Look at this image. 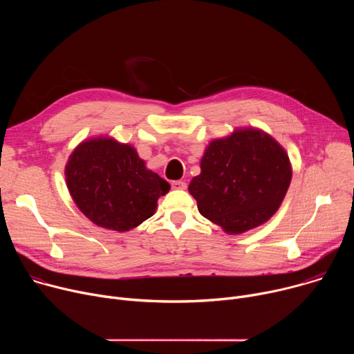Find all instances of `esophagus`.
Wrapping results in <instances>:
<instances>
[{
    "label": "esophagus",
    "mask_w": 354,
    "mask_h": 354,
    "mask_svg": "<svg viewBox=\"0 0 354 354\" xmlns=\"http://www.w3.org/2000/svg\"><path fill=\"white\" fill-rule=\"evenodd\" d=\"M171 186L175 190H183V189H186V182H183V180H174V182H171Z\"/></svg>",
    "instance_id": "obj_1"
}]
</instances>
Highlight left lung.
<instances>
[{
	"label": "left lung",
	"instance_id": "1",
	"mask_svg": "<svg viewBox=\"0 0 354 354\" xmlns=\"http://www.w3.org/2000/svg\"><path fill=\"white\" fill-rule=\"evenodd\" d=\"M200 168L189 192L200 214L231 234L266 223L291 180L286 151L261 130H238L212 141Z\"/></svg>",
	"mask_w": 354,
	"mask_h": 354
}]
</instances>
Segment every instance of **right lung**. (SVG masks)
Listing matches in <instances>:
<instances>
[{"mask_svg":"<svg viewBox=\"0 0 354 354\" xmlns=\"http://www.w3.org/2000/svg\"><path fill=\"white\" fill-rule=\"evenodd\" d=\"M68 190L78 209L96 225L129 231L154 214L169 183L148 171L136 149L112 138L80 144L66 167Z\"/></svg>","mask_w":354,"mask_h":354,"instance_id":"obj_1","label":"right lung"}]
</instances>
